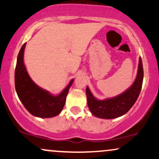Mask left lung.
I'll list each match as a JSON object with an SVG mask.
<instances>
[{
  "instance_id": "8db88e82",
  "label": "left lung",
  "mask_w": 159,
  "mask_h": 159,
  "mask_svg": "<svg viewBox=\"0 0 159 159\" xmlns=\"http://www.w3.org/2000/svg\"><path fill=\"white\" fill-rule=\"evenodd\" d=\"M143 79V64L140 57L135 81L123 93L113 98L98 100L94 97L89 87H87L86 94L90 112L95 116L102 119H114L126 114L138 99L141 90Z\"/></svg>"
}]
</instances>
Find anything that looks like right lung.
<instances>
[{
    "mask_svg": "<svg viewBox=\"0 0 159 159\" xmlns=\"http://www.w3.org/2000/svg\"><path fill=\"white\" fill-rule=\"evenodd\" d=\"M26 43L19 53L15 71V87L20 101L25 108L34 116L41 118L54 117L61 112L66 98L74 79L57 96H53L48 91L36 85L27 73L24 63V52Z\"/></svg>",
    "mask_w": 159,
    "mask_h": 159,
    "instance_id": "obj_1",
    "label": "right lung"
}]
</instances>
